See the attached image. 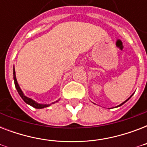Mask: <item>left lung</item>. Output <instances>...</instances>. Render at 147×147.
Listing matches in <instances>:
<instances>
[{"mask_svg":"<svg viewBox=\"0 0 147 147\" xmlns=\"http://www.w3.org/2000/svg\"><path fill=\"white\" fill-rule=\"evenodd\" d=\"M131 96H132V95H131ZM131 96H130V98H131ZM129 98H128V99H129ZM128 99H127V100H128ZM127 100H125V101H124V102H123V103H122V104H121V105H119V106H121V105H123V104H124V103H125L126 101H127Z\"/></svg>","mask_w":147,"mask_h":147,"instance_id":"obj_1","label":"left lung"}]
</instances>
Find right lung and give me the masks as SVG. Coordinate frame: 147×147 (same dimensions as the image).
<instances>
[{
    "label": "right lung",
    "mask_w": 147,
    "mask_h": 147,
    "mask_svg": "<svg viewBox=\"0 0 147 147\" xmlns=\"http://www.w3.org/2000/svg\"><path fill=\"white\" fill-rule=\"evenodd\" d=\"M13 80H14V85L15 87L17 88V92L19 93L20 96L21 97L22 99L26 103V104H28V105H31L32 107H35V108H37V109H41V108H44V107H49V105H42V104H39V103L36 102L33 100H32L31 98H29L27 97H26L24 94V93L22 92L21 89H20V88L19 85H18V83L17 82V78H16V75H15V70H14V67H13Z\"/></svg>",
    "instance_id": "add662e5"
}]
</instances>
